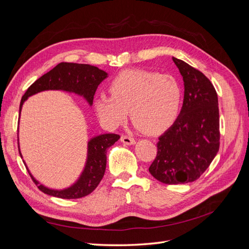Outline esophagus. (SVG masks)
<instances>
[{
	"mask_svg": "<svg viewBox=\"0 0 249 249\" xmlns=\"http://www.w3.org/2000/svg\"><path fill=\"white\" fill-rule=\"evenodd\" d=\"M120 140H122V142L124 143V144H126V145H132V144H134L135 142H136L133 137L127 136V135H122Z\"/></svg>",
	"mask_w": 249,
	"mask_h": 249,
	"instance_id": "34e87169",
	"label": "esophagus"
}]
</instances>
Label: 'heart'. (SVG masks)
Segmentation results:
<instances>
[{"label": "heart", "mask_w": 249, "mask_h": 249, "mask_svg": "<svg viewBox=\"0 0 249 249\" xmlns=\"http://www.w3.org/2000/svg\"><path fill=\"white\" fill-rule=\"evenodd\" d=\"M111 96L96 97V114L109 127L123 124L131 110L138 129L149 135L167 130L177 119L183 100V89L172 74L145 70L118 73L109 84Z\"/></svg>", "instance_id": "1"}]
</instances>
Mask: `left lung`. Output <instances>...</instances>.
I'll list each match as a JSON object with an SVG mask.
<instances>
[{
  "label": "left lung",
  "mask_w": 249,
  "mask_h": 249,
  "mask_svg": "<svg viewBox=\"0 0 249 249\" xmlns=\"http://www.w3.org/2000/svg\"><path fill=\"white\" fill-rule=\"evenodd\" d=\"M184 80L185 92L179 115L159 137L158 152L148 170L167 185L196 180L219 150V108L217 92L200 71L172 58Z\"/></svg>",
  "instance_id": "1"
}]
</instances>
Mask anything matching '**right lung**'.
Masks as SVG:
<instances>
[{"label": "right lung", "mask_w": 249, "mask_h": 249, "mask_svg": "<svg viewBox=\"0 0 249 249\" xmlns=\"http://www.w3.org/2000/svg\"><path fill=\"white\" fill-rule=\"evenodd\" d=\"M107 76L108 73L106 71L89 64L69 62L59 63L52 71L44 73L38 80H36L27 89V91L21 97L19 113L22 104L29 96L44 91V90H64V91L74 92L84 96L88 104L91 106L97 86L101 84L103 80L107 78ZM119 138L120 136L117 134H104L90 140L88 142V157L84 171L82 172L78 182L67 189H49V188L37 182L31 173H30V176H31L34 183L38 185V189L43 193L51 195V196L64 199L84 197L91 193L100 184L105 175V170H106L107 149L114 144ZM19 155L21 157L20 152Z\"/></svg>", "instance_id": "1"}]
</instances>
